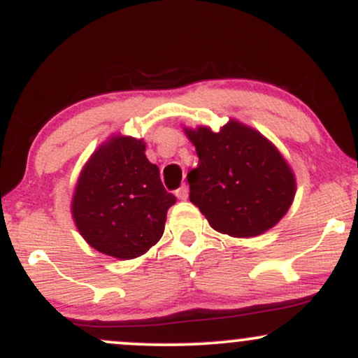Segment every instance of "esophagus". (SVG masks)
<instances>
[{"instance_id":"1","label":"esophagus","mask_w":358,"mask_h":358,"mask_svg":"<svg viewBox=\"0 0 358 358\" xmlns=\"http://www.w3.org/2000/svg\"><path fill=\"white\" fill-rule=\"evenodd\" d=\"M176 196H178L180 200H187L188 199V187H187V185H183V187H180L178 190H176Z\"/></svg>"}]
</instances>
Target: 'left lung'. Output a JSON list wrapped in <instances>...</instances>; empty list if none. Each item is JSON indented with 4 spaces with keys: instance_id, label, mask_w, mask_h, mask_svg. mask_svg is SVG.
<instances>
[{
    "instance_id": "1",
    "label": "left lung",
    "mask_w": 358,
    "mask_h": 358,
    "mask_svg": "<svg viewBox=\"0 0 358 358\" xmlns=\"http://www.w3.org/2000/svg\"><path fill=\"white\" fill-rule=\"evenodd\" d=\"M199 165L187 175L190 202L217 232L256 237L278 224L296 193L285 156L254 127L231 119L217 133L183 127Z\"/></svg>"
}]
</instances>
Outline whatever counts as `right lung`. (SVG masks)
Masks as SVG:
<instances>
[{"instance_id": "right-lung-1", "label": "right lung", "mask_w": 358, "mask_h": 358, "mask_svg": "<svg viewBox=\"0 0 358 358\" xmlns=\"http://www.w3.org/2000/svg\"><path fill=\"white\" fill-rule=\"evenodd\" d=\"M143 139L109 138L82 168L72 196V219L85 242L106 256L134 259L162 239L166 212L176 202L145 155Z\"/></svg>"}]
</instances>
